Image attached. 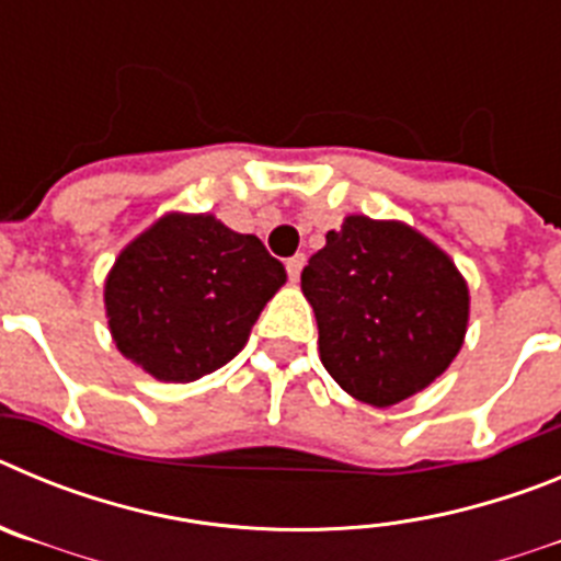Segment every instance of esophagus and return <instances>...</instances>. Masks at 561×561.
<instances>
[{"label":"esophagus","instance_id":"1","mask_svg":"<svg viewBox=\"0 0 561 561\" xmlns=\"http://www.w3.org/2000/svg\"><path fill=\"white\" fill-rule=\"evenodd\" d=\"M306 266V255L304 252H297V255H291L289 261H286V272H289V280H297L300 277V272H304Z\"/></svg>","mask_w":561,"mask_h":561}]
</instances>
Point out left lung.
<instances>
[{
  "mask_svg": "<svg viewBox=\"0 0 561 561\" xmlns=\"http://www.w3.org/2000/svg\"><path fill=\"white\" fill-rule=\"evenodd\" d=\"M320 359L345 393L390 408L427 388L460 351L469 291L455 264L399 221L348 216L300 275Z\"/></svg>",
  "mask_w": 561,
  "mask_h": 561,
  "instance_id": "1",
  "label": "left lung"
}]
</instances>
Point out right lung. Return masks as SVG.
Wrapping results in <instances>:
<instances>
[{"instance_id":"right-lung-1","label":"right lung","mask_w":561,"mask_h":561,"mask_svg":"<svg viewBox=\"0 0 561 561\" xmlns=\"http://www.w3.org/2000/svg\"><path fill=\"white\" fill-rule=\"evenodd\" d=\"M286 280L261 238L213 216H165L117 257L106 314L117 348L162 381H193L244 348Z\"/></svg>"}]
</instances>
